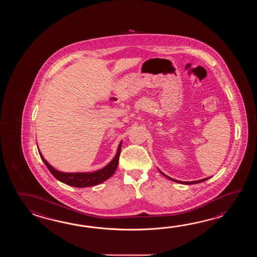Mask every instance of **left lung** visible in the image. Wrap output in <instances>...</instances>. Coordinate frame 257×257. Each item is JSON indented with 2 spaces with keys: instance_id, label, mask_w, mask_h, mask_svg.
<instances>
[{
  "instance_id": "1",
  "label": "left lung",
  "mask_w": 257,
  "mask_h": 257,
  "mask_svg": "<svg viewBox=\"0 0 257 257\" xmlns=\"http://www.w3.org/2000/svg\"><path fill=\"white\" fill-rule=\"evenodd\" d=\"M161 172V174L162 175H164L165 177H167L168 179L170 180L174 181V182H176V183H182V184H185V185H193V184H197V183H201V182H204V181L208 180V178H210V177H208V178H204V179H201V180L198 181H193V182H181V181L175 180V179H173V178H171L169 176H167L166 175H164V173L162 172V171H160Z\"/></svg>"
}]
</instances>
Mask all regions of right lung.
Listing matches in <instances>:
<instances>
[{
  "label": "right lung",
  "instance_id": "1",
  "mask_svg": "<svg viewBox=\"0 0 257 257\" xmlns=\"http://www.w3.org/2000/svg\"><path fill=\"white\" fill-rule=\"evenodd\" d=\"M121 144L118 145L117 152L114 159L110 162L103 169L95 171L93 173H62L58 170L53 168L50 164L44 159L42 154L39 151V155L42 159L44 164L48 167L49 172L52 174L56 179L64 183L68 186H74V187H88V186H96L105 180H107L109 177L114 175L116 170L119 154H120Z\"/></svg>",
  "mask_w": 257,
  "mask_h": 257
}]
</instances>
